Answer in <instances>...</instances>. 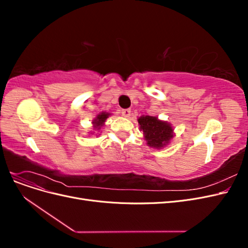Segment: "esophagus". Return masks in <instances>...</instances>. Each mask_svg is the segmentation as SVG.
<instances>
[{"label":"esophagus","instance_id":"1","mask_svg":"<svg viewBox=\"0 0 248 248\" xmlns=\"http://www.w3.org/2000/svg\"><path fill=\"white\" fill-rule=\"evenodd\" d=\"M121 114H122V116H124L125 118H129V117L131 116V110L128 109V108L122 109V110H121Z\"/></svg>","mask_w":248,"mask_h":248}]
</instances>
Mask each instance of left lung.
Segmentation results:
<instances>
[{
    "label": "left lung",
    "mask_w": 248,
    "mask_h": 248,
    "mask_svg": "<svg viewBox=\"0 0 248 248\" xmlns=\"http://www.w3.org/2000/svg\"><path fill=\"white\" fill-rule=\"evenodd\" d=\"M140 128L144 132L148 146L160 149L167 146L174 137V129L170 123L160 121L158 118L141 116L139 118Z\"/></svg>",
    "instance_id": "8db88e82"
}]
</instances>
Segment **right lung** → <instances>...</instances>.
<instances>
[{
    "label": "right lung",
    "mask_w": 248,
    "mask_h": 248,
    "mask_svg": "<svg viewBox=\"0 0 248 248\" xmlns=\"http://www.w3.org/2000/svg\"><path fill=\"white\" fill-rule=\"evenodd\" d=\"M108 116H110L109 112H106V111H102L100 114L97 115V117L93 120V127L95 130H100L101 127L104 125V122H106V120L108 118Z\"/></svg>",
    "instance_id": "1"
}]
</instances>
